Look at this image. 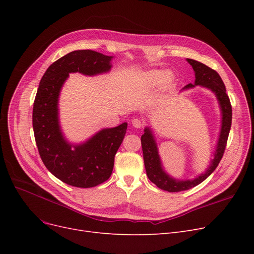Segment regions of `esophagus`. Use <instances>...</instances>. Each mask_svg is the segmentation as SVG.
<instances>
[{
	"mask_svg": "<svg viewBox=\"0 0 254 254\" xmlns=\"http://www.w3.org/2000/svg\"><path fill=\"white\" fill-rule=\"evenodd\" d=\"M131 125H132V127H135L136 128H140V127H143L142 120L139 119V118H134V119H132L131 120Z\"/></svg>",
	"mask_w": 254,
	"mask_h": 254,
	"instance_id": "obj_1",
	"label": "esophagus"
}]
</instances>
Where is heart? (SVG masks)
<instances>
[{
    "label": "heart",
    "mask_w": 254,
    "mask_h": 254,
    "mask_svg": "<svg viewBox=\"0 0 254 254\" xmlns=\"http://www.w3.org/2000/svg\"><path fill=\"white\" fill-rule=\"evenodd\" d=\"M173 76L169 74L167 71L162 70H151L146 73H143L140 77V81L148 86L157 85L162 82H165L166 84H169L172 82Z\"/></svg>",
    "instance_id": "obj_1"
}]
</instances>
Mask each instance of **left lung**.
Masks as SVG:
<instances>
[{
    "instance_id": "8db88e82",
    "label": "left lung",
    "mask_w": 254,
    "mask_h": 254,
    "mask_svg": "<svg viewBox=\"0 0 254 254\" xmlns=\"http://www.w3.org/2000/svg\"><path fill=\"white\" fill-rule=\"evenodd\" d=\"M186 61L190 64L195 73V81L194 84L190 83L184 86L182 89H190L194 87L195 85H201L209 88L211 91L215 93L222 114L221 129L217 142V147L214 153V158L211 161L209 168L206 170L204 174H201L192 180H178L167 174L163 169L161 157L158 155L157 146L150 128L146 127L144 129V134L141 137V144L146 174H147L149 180L154 183L158 189L169 192H177L190 190L199 183H202L214 172L224 153L232 126V105L229 96L226 95L225 86L219 74L215 70L209 68L208 65L202 63L191 59H188Z\"/></svg>"
}]
</instances>
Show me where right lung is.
<instances>
[{"mask_svg": "<svg viewBox=\"0 0 254 254\" xmlns=\"http://www.w3.org/2000/svg\"><path fill=\"white\" fill-rule=\"evenodd\" d=\"M112 59L88 49L68 53L49 65L34 101L33 128L42 162L52 175L75 188H93L109 179L127 124L103 128L82 144H71L60 127V92L69 73L93 76L109 72Z\"/></svg>", "mask_w": 254, "mask_h": 254, "instance_id": "1", "label": "right lung"}]
</instances>
